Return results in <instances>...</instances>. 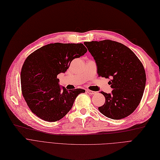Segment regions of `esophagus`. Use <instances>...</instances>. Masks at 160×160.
I'll list each match as a JSON object with an SVG mask.
<instances>
[{
  "mask_svg": "<svg viewBox=\"0 0 160 160\" xmlns=\"http://www.w3.org/2000/svg\"><path fill=\"white\" fill-rule=\"evenodd\" d=\"M87 93L89 95H95L96 94V92H94V91H92V90H89V89H88L87 90Z\"/></svg>",
  "mask_w": 160,
  "mask_h": 160,
  "instance_id": "obj_1",
  "label": "esophagus"
}]
</instances>
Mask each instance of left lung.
Listing matches in <instances>:
<instances>
[{
	"mask_svg": "<svg viewBox=\"0 0 160 160\" xmlns=\"http://www.w3.org/2000/svg\"><path fill=\"white\" fill-rule=\"evenodd\" d=\"M95 60L99 76L109 81L111 93L101 92L105 102L98 108L103 115L113 120L133 113L141 101L146 85L143 65L125 45L110 40L84 42Z\"/></svg>",
	"mask_w": 160,
	"mask_h": 160,
	"instance_id": "1",
	"label": "left lung"
}]
</instances>
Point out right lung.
<instances>
[{
	"label": "right lung",
	"instance_id": "1",
	"mask_svg": "<svg viewBox=\"0 0 160 160\" xmlns=\"http://www.w3.org/2000/svg\"><path fill=\"white\" fill-rule=\"evenodd\" d=\"M87 51L82 43L57 42L41 47L27 58L21 71V84L32 113L44 121L56 122L70 111L76 97L85 90L62 89L57 76Z\"/></svg>",
	"mask_w": 160,
	"mask_h": 160
}]
</instances>
